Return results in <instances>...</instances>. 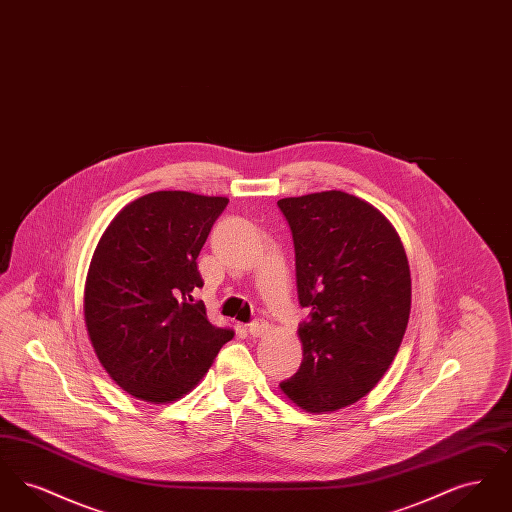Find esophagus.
Instances as JSON below:
<instances>
[{
    "mask_svg": "<svg viewBox=\"0 0 512 512\" xmlns=\"http://www.w3.org/2000/svg\"><path fill=\"white\" fill-rule=\"evenodd\" d=\"M268 330V324L263 320V318H255L251 324H249V334L253 336V338H259V336H263L265 332Z\"/></svg>",
    "mask_w": 512,
    "mask_h": 512,
    "instance_id": "34e87169",
    "label": "esophagus"
}]
</instances>
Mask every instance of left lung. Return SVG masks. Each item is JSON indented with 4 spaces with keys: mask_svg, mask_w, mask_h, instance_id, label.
<instances>
[{
    "mask_svg": "<svg viewBox=\"0 0 512 512\" xmlns=\"http://www.w3.org/2000/svg\"><path fill=\"white\" fill-rule=\"evenodd\" d=\"M303 361L280 382L295 405L328 413L353 405L390 368L411 313V272L390 220L345 192L286 197Z\"/></svg>",
    "mask_w": 512,
    "mask_h": 512,
    "instance_id": "left-lung-1",
    "label": "left lung"
}]
</instances>
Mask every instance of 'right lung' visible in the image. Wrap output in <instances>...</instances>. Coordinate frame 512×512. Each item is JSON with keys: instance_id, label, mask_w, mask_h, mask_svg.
<instances>
[{"instance_id": "add662e5", "label": "right lung", "mask_w": 512, "mask_h": 512, "mask_svg": "<svg viewBox=\"0 0 512 512\" xmlns=\"http://www.w3.org/2000/svg\"><path fill=\"white\" fill-rule=\"evenodd\" d=\"M226 197L153 192L126 205L88 270L84 318L99 363L122 390L167 403L192 390L232 328L209 322L197 257Z\"/></svg>"}]
</instances>
